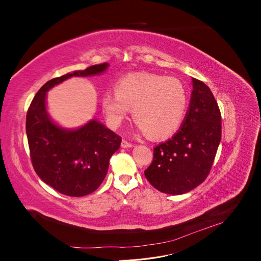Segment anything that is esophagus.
<instances>
[{"label": "esophagus", "mask_w": 261, "mask_h": 261, "mask_svg": "<svg viewBox=\"0 0 261 261\" xmlns=\"http://www.w3.org/2000/svg\"><path fill=\"white\" fill-rule=\"evenodd\" d=\"M121 146H122L123 148H130V147H133V144H132V143H129V141H127V140L123 139V140H122V144H121Z\"/></svg>", "instance_id": "esophagus-1"}]
</instances>
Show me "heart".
Instances as JSON below:
<instances>
[{"mask_svg": "<svg viewBox=\"0 0 261 261\" xmlns=\"http://www.w3.org/2000/svg\"><path fill=\"white\" fill-rule=\"evenodd\" d=\"M115 93H107L102 107L113 126L121 125L133 109V118L151 139L169 138L179 129L187 112L185 86L175 77L137 73L121 78Z\"/></svg>", "mask_w": 261, "mask_h": 261, "instance_id": "heart-1", "label": "heart"}]
</instances>
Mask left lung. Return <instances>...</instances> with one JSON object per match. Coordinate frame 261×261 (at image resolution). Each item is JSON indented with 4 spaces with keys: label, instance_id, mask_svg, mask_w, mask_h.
I'll list each match as a JSON object with an SVG mask.
<instances>
[{
    "label": "left lung",
    "instance_id": "obj_1",
    "mask_svg": "<svg viewBox=\"0 0 261 261\" xmlns=\"http://www.w3.org/2000/svg\"><path fill=\"white\" fill-rule=\"evenodd\" d=\"M189 108L177 133L153 148L145 170L148 181L164 194L180 195L207 178L221 140V113L209 87L193 78Z\"/></svg>",
    "mask_w": 261,
    "mask_h": 261
}]
</instances>
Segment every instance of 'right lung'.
<instances>
[{
	"mask_svg": "<svg viewBox=\"0 0 261 261\" xmlns=\"http://www.w3.org/2000/svg\"><path fill=\"white\" fill-rule=\"evenodd\" d=\"M108 66L102 63L53 78L39 89L28 109L26 133L31 163L38 176L63 195L82 197L96 191L122 138L96 120L74 130L60 127L46 112V91L69 77L101 74Z\"/></svg>",
	"mask_w": 261,
	"mask_h": 261,
	"instance_id": "right-lung-1",
	"label": "right lung"
}]
</instances>
